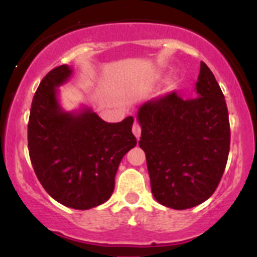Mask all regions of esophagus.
Segmentation results:
<instances>
[{
  "instance_id": "1",
  "label": "esophagus",
  "mask_w": 257,
  "mask_h": 257,
  "mask_svg": "<svg viewBox=\"0 0 257 257\" xmlns=\"http://www.w3.org/2000/svg\"><path fill=\"white\" fill-rule=\"evenodd\" d=\"M132 132H133V134L134 136L137 137V139H139L141 138V134H142V128H141V125H139L138 123H134L133 124V128H132Z\"/></svg>"
}]
</instances>
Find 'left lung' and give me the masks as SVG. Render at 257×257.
<instances>
[{"instance_id":"8db88e82","label":"left lung","mask_w":257,"mask_h":257,"mask_svg":"<svg viewBox=\"0 0 257 257\" xmlns=\"http://www.w3.org/2000/svg\"><path fill=\"white\" fill-rule=\"evenodd\" d=\"M195 97L175 92L145 102L138 109L139 147L147 158L155 200L175 210L208 200L224 174L230 150L225 97L204 62Z\"/></svg>"}]
</instances>
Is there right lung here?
Here are the masks:
<instances>
[{
  "label": "right lung",
  "mask_w": 257,
  "mask_h": 257,
  "mask_svg": "<svg viewBox=\"0 0 257 257\" xmlns=\"http://www.w3.org/2000/svg\"><path fill=\"white\" fill-rule=\"evenodd\" d=\"M72 73L67 64L56 67L38 85L28 120V150L49 195L64 206L88 210L110 198L120 160L137 139L133 116L107 123L88 107L62 109L57 88Z\"/></svg>",
  "instance_id": "obj_1"
}]
</instances>
